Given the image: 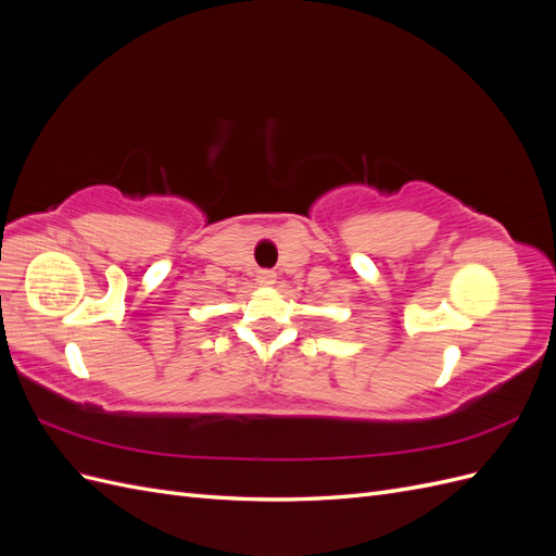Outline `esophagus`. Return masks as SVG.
<instances>
[{"label":"esophagus","mask_w":556,"mask_h":556,"mask_svg":"<svg viewBox=\"0 0 556 556\" xmlns=\"http://www.w3.org/2000/svg\"><path fill=\"white\" fill-rule=\"evenodd\" d=\"M257 282L264 285V288H268V285L276 282V274L274 271H260L257 274Z\"/></svg>","instance_id":"1"}]
</instances>
